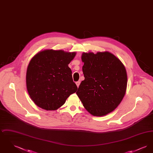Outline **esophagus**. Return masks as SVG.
<instances>
[{
	"instance_id": "obj_1",
	"label": "esophagus",
	"mask_w": 153,
	"mask_h": 153,
	"mask_svg": "<svg viewBox=\"0 0 153 153\" xmlns=\"http://www.w3.org/2000/svg\"><path fill=\"white\" fill-rule=\"evenodd\" d=\"M76 85H77V87L79 88L80 84V81H77V82H76Z\"/></svg>"
}]
</instances>
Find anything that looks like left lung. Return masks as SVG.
<instances>
[{
  "mask_svg": "<svg viewBox=\"0 0 153 153\" xmlns=\"http://www.w3.org/2000/svg\"><path fill=\"white\" fill-rule=\"evenodd\" d=\"M81 81L76 94L84 108L95 117L114 111L126 94L127 75L121 61L109 51L83 53Z\"/></svg>",
  "mask_w": 153,
  "mask_h": 153,
  "instance_id": "left-lung-1",
  "label": "left lung"
}]
</instances>
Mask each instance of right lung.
<instances>
[{
	"instance_id": "1",
	"label": "right lung",
	"mask_w": 153,
	"mask_h": 153,
	"mask_svg": "<svg viewBox=\"0 0 153 153\" xmlns=\"http://www.w3.org/2000/svg\"><path fill=\"white\" fill-rule=\"evenodd\" d=\"M76 54V52L46 49L31 58L26 72V87L38 107L47 111L57 110L77 91L68 66Z\"/></svg>"
}]
</instances>
